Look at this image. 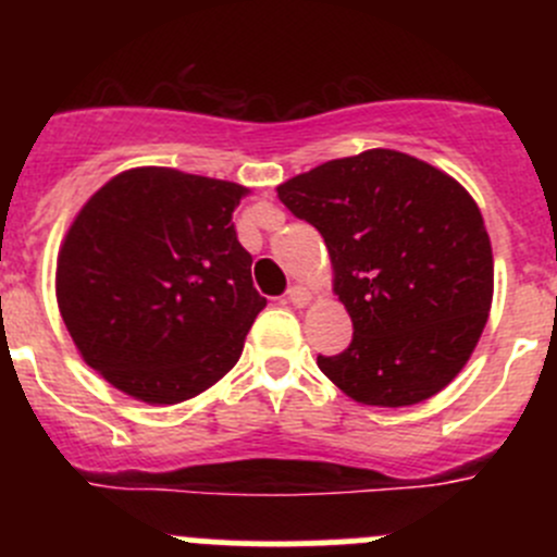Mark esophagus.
I'll list each match as a JSON object with an SVG mask.
<instances>
[{
	"mask_svg": "<svg viewBox=\"0 0 557 557\" xmlns=\"http://www.w3.org/2000/svg\"><path fill=\"white\" fill-rule=\"evenodd\" d=\"M285 299H288L294 307H307L312 301V294H310V288H305V285H294Z\"/></svg>",
	"mask_w": 557,
	"mask_h": 557,
	"instance_id": "obj_1",
	"label": "esophagus"
}]
</instances>
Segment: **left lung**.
Returning <instances> with one entry per match:
<instances>
[{"mask_svg": "<svg viewBox=\"0 0 557 557\" xmlns=\"http://www.w3.org/2000/svg\"><path fill=\"white\" fill-rule=\"evenodd\" d=\"M277 196L320 232L352 320L350 347L318 356L320 372L369 407H409L450 385L493 305L491 237L469 190L374 148L296 174Z\"/></svg>", "mask_w": 557, "mask_h": 557, "instance_id": "8db88e82", "label": "left lung"}]
</instances>
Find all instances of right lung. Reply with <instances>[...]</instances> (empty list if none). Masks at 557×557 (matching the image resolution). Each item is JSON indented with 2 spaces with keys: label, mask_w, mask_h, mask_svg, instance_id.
<instances>
[{
  "label": "right lung",
  "mask_w": 557,
  "mask_h": 557,
  "mask_svg": "<svg viewBox=\"0 0 557 557\" xmlns=\"http://www.w3.org/2000/svg\"><path fill=\"white\" fill-rule=\"evenodd\" d=\"M245 185L137 166L81 207L55 301L83 361L145 404H180L239 361L267 299L232 215Z\"/></svg>",
  "instance_id": "add662e5"
}]
</instances>
